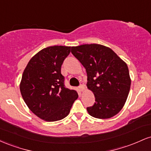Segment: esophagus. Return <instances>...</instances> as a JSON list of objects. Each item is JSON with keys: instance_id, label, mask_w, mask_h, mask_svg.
Segmentation results:
<instances>
[{"instance_id": "esophagus-1", "label": "esophagus", "mask_w": 151, "mask_h": 151, "mask_svg": "<svg viewBox=\"0 0 151 151\" xmlns=\"http://www.w3.org/2000/svg\"><path fill=\"white\" fill-rule=\"evenodd\" d=\"M85 86L84 85V84H81L80 86H79V89L81 90V91H84V90H85Z\"/></svg>"}]
</instances>
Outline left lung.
<instances>
[{"mask_svg":"<svg viewBox=\"0 0 151 151\" xmlns=\"http://www.w3.org/2000/svg\"><path fill=\"white\" fill-rule=\"evenodd\" d=\"M71 52L86 69L87 88L94 94L96 102L86 108L89 115L100 119L116 115L125 104L131 87L126 62L102 45L72 47Z\"/></svg>","mask_w":151,"mask_h":151,"instance_id":"1","label":"left lung"}]
</instances>
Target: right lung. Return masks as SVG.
Listing matches in <instances>:
<instances>
[{
  "label": "right lung",
  "instance_id": "right-lung-1",
  "mask_svg": "<svg viewBox=\"0 0 151 151\" xmlns=\"http://www.w3.org/2000/svg\"><path fill=\"white\" fill-rule=\"evenodd\" d=\"M71 47L51 46L35 55L26 66L20 84L24 101L42 120L57 121L70 114L78 98L75 90L66 88L61 74Z\"/></svg>",
  "mask_w": 151,
  "mask_h": 151
}]
</instances>
